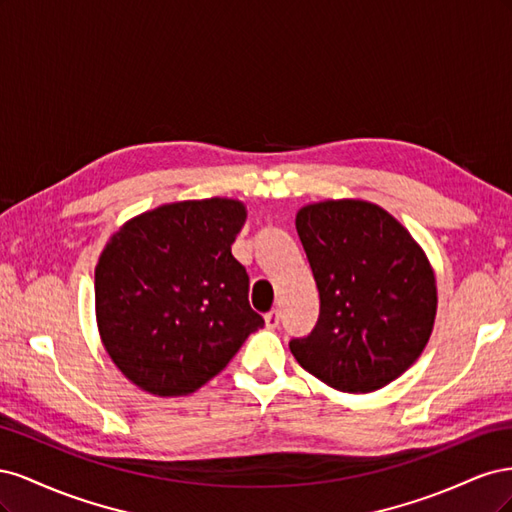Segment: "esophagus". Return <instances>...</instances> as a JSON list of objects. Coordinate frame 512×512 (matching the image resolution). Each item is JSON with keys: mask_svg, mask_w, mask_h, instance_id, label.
Returning a JSON list of instances; mask_svg holds the SVG:
<instances>
[{"mask_svg": "<svg viewBox=\"0 0 512 512\" xmlns=\"http://www.w3.org/2000/svg\"><path fill=\"white\" fill-rule=\"evenodd\" d=\"M280 309H271L269 314H265V324L269 329H275V327H280Z\"/></svg>", "mask_w": 512, "mask_h": 512, "instance_id": "esophagus-1", "label": "esophagus"}]
</instances>
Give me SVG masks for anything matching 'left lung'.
I'll list each match as a JSON object with an SVG mask.
<instances>
[{
  "instance_id": "left-lung-1",
  "label": "left lung",
  "mask_w": 512,
  "mask_h": 512,
  "mask_svg": "<svg viewBox=\"0 0 512 512\" xmlns=\"http://www.w3.org/2000/svg\"><path fill=\"white\" fill-rule=\"evenodd\" d=\"M320 316L290 352L344 393L391 384L425 350L438 312L436 273L408 228L380 205L329 198L297 211Z\"/></svg>"
}]
</instances>
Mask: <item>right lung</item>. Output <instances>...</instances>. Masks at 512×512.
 <instances>
[{"label":"right lung","mask_w":512,"mask_h":512,"mask_svg":"<svg viewBox=\"0 0 512 512\" xmlns=\"http://www.w3.org/2000/svg\"><path fill=\"white\" fill-rule=\"evenodd\" d=\"M245 218L235 198L179 200L134 215L106 241L96 265L98 333L138 389L198 391L265 324L230 252Z\"/></svg>","instance_id":"1"}]
</instances>
